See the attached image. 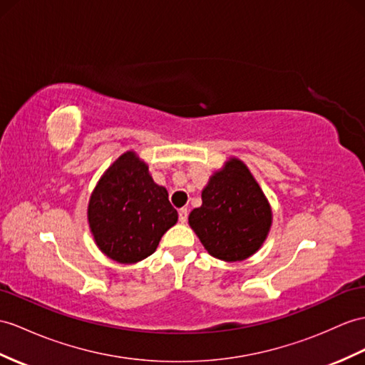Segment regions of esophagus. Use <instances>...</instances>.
Returning a JSON list of instances; mask_svg holds the SVG:
<instances>
[{
  "label": "esophagus",
  "instance_id": "34e87169",
  "mask_svg": "<svg viewBox=\"0 0 365 365\" xmlns=\"http://www.w3.org/2000/svg\"><path fill=\"white\" fill-rule=\"evenodd\" d=\"M178 215H180L181 223H185V221H187V217H189V210L182 207V209H180V212H178Z\"/></svg>",
  "mask_w": 365,
  "mask_h": 365
}]
</instances>
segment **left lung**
<instances>
[{"label":"left lung","instance_id":"1","mask_svg":"<svg viewBox=\"0 0 365 365\" xmlns=\"http://www.w3.org/2000/svg\"><path fill=\"white\" fill-rule=\"evenodd\" d=\"M189 225L206 251L225 262L246 260L269 234L272 212L259 182L245 163L230 158L201 193Z\"/></svg>","mask_w":365,"mask_h":365}]
</instances>
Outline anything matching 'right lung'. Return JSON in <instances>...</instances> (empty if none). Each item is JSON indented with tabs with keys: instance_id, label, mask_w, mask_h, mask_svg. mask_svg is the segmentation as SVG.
<instances>
[{
	"instance_id": "add662e5",
	"label": "right lung",
	"mask_w": 365,
	"mask_h": 365,
	"mask_svg": "<svg viewBox=\"0 0 365 365\" xmlns=\"http://www.w3.org/2000/svg\"><path fill=\"white\" fill-rule=\"evenodd\" d=\"M176 221L168 192L153 181L148 165L135 152L123 153L106 168L88 204L97 247L123 264L152 255Z\"/></svg>"
}]
</instances>
